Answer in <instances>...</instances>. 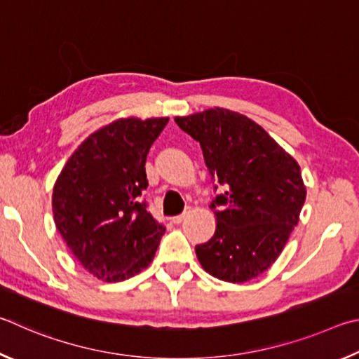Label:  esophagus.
I'll use <instances>...</instances> for the list:
<instances>
[{
    "instance_id": "1",
    "label": "esophagus",
    "mask_w": 359,
    "mask_h": 359,
    "mask_svg": "<svg viewBox=\"0 0 359 359\" xmlns=\"http://www.w3.org/2000/svg\"><path fill=\"white\" fill-rule=\"evenodd\" d=\"M191 212H192V208H191V206H186V208H184V211H183V212H181V215H180V216H175V217H173V222H175V224H181V222H183V221H184V219H186L187 216H189V215H191Z\"/></svg>"
}]
</instances>
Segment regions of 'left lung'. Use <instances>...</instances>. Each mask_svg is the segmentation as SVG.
Wrapping results in <instances>:
<instances>
[{"instance_id":"8db88e82","label":"left lung","mask_w":359,"mask_h":359,"mask_svg":"<svg viewBox=\"0 0 359 359\" xmlns=\"http://www.w3.org/2000/svg\"><path fill=\"white\" fill-rule=\"evenodd\" d=\"M175 123L202 147L217 191L216 231L196 246L206 273L246 282L273 265L299 221L306 187L297 161L248 116L210 109Z\"/></svg>"}]
</instances>
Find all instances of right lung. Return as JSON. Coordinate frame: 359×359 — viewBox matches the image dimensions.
<instances>
[{
  "label": "right lung",
  "instance_id": "1",
  "mask_svg": "<svg viewBox=\"0 0 359 359\" xmlns=\"http://www.w3.org/2000/svg\"><path fill=\"white\" fill-rule=\"evenodd\" d=\"M168 118L118 119L75 149L53 187V217L75 259L105 282L147 268L165 225L148 211L144 162Z\"/></svg>",
  "mask_w": 359,
  "mask_h": 359
}]
</instances>
